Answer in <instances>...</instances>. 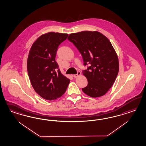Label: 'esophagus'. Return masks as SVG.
Masks as SVG:
<instances>
[{
    "label": "esophagus",
    "instance_id": "1",
    "mask_svg": "<svg viewBox=\"0 0 146 146\" xmlns=\"http://www.w3.org/2000/svg\"><path fill=\"white\" fill-rule=\"evenodd\" d=\"M81 72H80V71H78V72H77V74H74V75H73V76L74 77V78H78V76H79L80 75H81Z\"/></svg>",
    "mask_w": 146,
    "mask_h": 146
}]
</instances>
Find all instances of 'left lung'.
Returning a JSON list of instances; mask_svg holds the SVG:
<instances>
[{"label":"left lung","mask_w":146,"mask_h":146,"mask_svg":"<svg viewBox=\"0 0 146 146\" xmlns=\"http://www.w3.org/2000/svg\"><path fill=\"white\" fill-rule=\"evenodd\" d=\"M67 39L79 51L84 66L90 65L82 71L88 80L82 91L92 97L103 96L115 82L119 71L118 58L110 40L97 31L71 34Z\"/></svg>","instance_id":"8db88e82"}]
</instances>
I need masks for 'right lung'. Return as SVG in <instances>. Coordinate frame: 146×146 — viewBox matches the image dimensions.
Returning a JSON list of instances; mask_svg holds the SVG:
<instances>
[{
  "mask_svg": "<svg viewBox=\"0 0 146 146\" xmlns=\"http://www.w3.org/2000/svg\"><path fill=\"white\" fill-rule=\"evenodd\" d=\"M68 34L49 32L36 40L27 60V71L31 85L40 97L54 100L66 90L70 80L62 74L55 60L58 46Z\"/></svg>",
  "mask_w": 146,
  "mask_h": 146,
  "instance_id": "obj_1",
  "label": "right lung"
}]
</instances>
